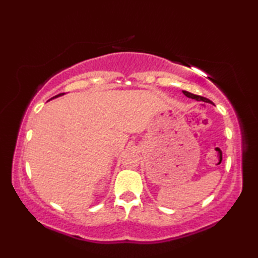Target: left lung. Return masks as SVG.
I'll list each match as a JSON object with an SVG mask.
<instances>
[{
  "label": "left lung",
  "instance_id": "obj_1",
  "mask_svg": "<svg viewBox=\"0 0 258 258\" xmlns=\"http://www.w3.org/2000/svg\"><path fill=\"white\" fill-rule=\"evenodd\" d=\"M183 93H184L185 96H187V97H189V98H193V100L203 101V102H205V103H211V104H212V101H210V100H208V98H206V97H203V96H200V95L191 94V93H189V92H187V91H183Z\"/></svg>",
  "mask_w": 258,
  "mask_h": 258
}]
</instances>
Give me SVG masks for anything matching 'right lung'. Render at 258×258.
<instances>
[{"instance_id":"1","label":"right lung","mask_w":258,"mask_h":258,"mask_svg":"<svg viewBox=\"0 0 258 258\" xmlns=\"http://www.w3.org/2000/svg\"><path fill=\"white\" fill-rule=\"evenodd\" d=\"M64 94H65V93H61V94H58V95H55L54 97H52L51 100H53V98H56V97H58V96H62V95H64Z\"/></svg>"}]
</instances>
